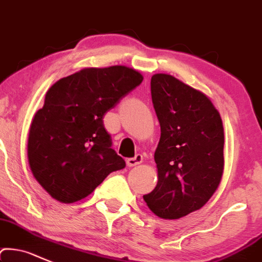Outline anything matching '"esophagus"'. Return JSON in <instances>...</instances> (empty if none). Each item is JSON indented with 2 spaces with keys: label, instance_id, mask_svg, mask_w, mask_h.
Wrapping results in <instances>:
<instances>
[{
  "label": "esophagus",
  "instance_id": "obj_1",
  "mask_svg": "<svg viewBox=\"0 0 262 262\" xmlns=\"http://www.w3.org/2000/svg\"><path fill=\"white\" fill-rule=\"evenodd\" d=\"M142 161H143V157H142V155H140V154H137L135 157H131V159L126 160L127 166H130V167H134V166L140 165Z\"/></svg>",
  "mask_w": 262,
  "mask_h": 262
}]
</instances>
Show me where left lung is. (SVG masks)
<instances>
[{
	"label": "left lung",
	"mask_w": 262,
	"mask_h": 262,
	"mask_svg": "<svg viewBox=\"0 0 262 262\" xmlns=\"http://www.w3.org/2000/svg\"><path fill=\"white\" fill-rule=\"evenodd\" d=\"M151 97L161 136L155 151L157 185L143 200L156 216L176 220L201 209L217 190L224 126L206 94L171 75L151 77Z\"/></svg>",
	"instance_id": "8db88e82"
}]
</instances>
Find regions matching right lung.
Returning a JSON list of instances; mask_svg holds the SVG:
<instances>
[{"instance_id":"1","label":"right lung","mask_w":262,"mask_h":262,"mask_svg":"<svg viewBox=\"0 0 262 262\" xmlns=\"http://www.w3.org/2000/svg\"><path fill=\"white\" fill-rule=\"evenodd\" d=\"M131 67H86L50 87L33 116L27 141L36 181L52 199L74 204L126 166L111 148L102 117L142 82Z\"/></svg>"}]
</instances>
